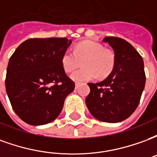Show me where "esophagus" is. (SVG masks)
I'll return each instance as SVG.
<instances>
[{"mask_svg":"<svg viewBox=\"0 0 157 157\" xmlns=\"http://www.w3.org/2000/svg\"><path fill=\"white\" fill-rule=\"evenodd\" d=\"M78 86H79L78 83H77V82H75V89H76V88H77V87H78Z\"/></svg>","mask_w":157,"mask_h":157,"instance_id":"esophagus-1","label":"esophagus"}]
</instances>
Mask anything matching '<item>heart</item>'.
Returning a JSON list of instances; mask_svg holds the SVG:
<instances>
[{"label": "heart", "instance_id": "heart-1", "mask_svg": "<svg viewBox=\"0 0 157 157\" xmlns=\"http://www.w3.org/2000/svg\"><path fill=\"white\" fill-rule=\"evenodd\" d=\"M84 67L74 72L71 78L75 82H85L105 77L113 71L115 56L112 50L104 48L97 42L85 40L75 45L73 52L66 50L61 57L62 66L66 72H72L81 65Z\"/></svg>", "mask_w": 157, "mask_h": 157}]
</instances>
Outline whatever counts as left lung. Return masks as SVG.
Wrapping results in <instances>:
<instances>
[{"label": "left lung", "instance_id": "obj_1", "mask_svg": "<svg viewBox=\"0 0 157 157\" xmlns=\"http://www.w3.org/2000/svg\"><path fill=\"white\" fill-rule=\"evenodd\" d=\"M103 41L113 49L115 64L107 78L88 83L90 93L86 104L100 121L118 123L128 118L138 107L145 84L143 59L124 39L105 37Z\"/></svg>", "mask_w": 157, "mask_h": 157}]
</instances>
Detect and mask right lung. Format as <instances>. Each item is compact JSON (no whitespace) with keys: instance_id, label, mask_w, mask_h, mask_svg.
Here are the masks:
<instances>
[{"instance_id":"add662e5","label":"right lung","mask_w":157,"mask_h":157,"mask_svg":"<svg viewBox=\"0 0 157 157\" xmlns=\"http://www.w3.org/2000/svg\"><path fill=\"white\" fill-rule=\"evenodd\" d=\"M72 41L66 38L29 39L9 59L6 90L14 112L31 125L54 121L75 82L65 74L61 57Z\"/></svg>"}]
</instances>
